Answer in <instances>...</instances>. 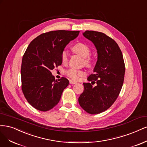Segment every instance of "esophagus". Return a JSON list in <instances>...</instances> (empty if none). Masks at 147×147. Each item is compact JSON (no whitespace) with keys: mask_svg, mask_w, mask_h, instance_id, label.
I'll use <instances>...</instances> for the list:
<instances>
[{"mask_svg":"<svg viewBox=\"0 0 147 147\" xmlns=\"http://www.w3.org/2000/svg\"><path fill=\"white\" fill-rule=\"evenodd\" d=\"M69 83H70L71 84H77L76 82L74 81V80H69Z\"/></svg>","mask_w":147,"mask_h":147,"instance_id":"obj_1","label":"esophagus"}]
</instances>
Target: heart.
<instances>
[{"instance_id": "obj_1", "label": "heart", "mask_w": 147, "mask_h": 147, "mask_svg": "<svg viewBox=\"0 0 147 147\" xmlns=\"http://www.w3.org/2000/svg\"><path fill=\"white\" fill-rule=\"evenodd\" d=\"M72 50L74 53L78 54V55L84 58V63L87 67H91L94 61V57L92 55H90V48L86 44L82 42H78L76 43L72 47ZM68 52L66 50H63L61 54V60L63 63H67L68 61ZM65 74L68 77L73 79H78L80 77H82L86 75L82 70H78L75 68H70L65 71Z\"/></svg>"}]
</instances>
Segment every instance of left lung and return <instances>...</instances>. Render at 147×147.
Segmentation results:
<instances>
[{"label": "left lung", "mask_w": 147, "mask_h": 147, "mask_svg": "<svg viewBox=\"0 0 147 147\" xmlns=\"http://www.w3.org/2000/svg\"><path fill=\"white\" fill-rule=\"evenodd\" d=\"M83 35L93 42L97 50L94 73L87 79L96 86L84 83V90L78 101L85 111L98 114L108 109L119 95L125 77V62L119 46L111 37L92 30H86Z\"/></svg>", "instance_id": "1"}]
</instances>
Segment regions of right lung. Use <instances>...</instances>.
I'll list each match as a JSON object with an SVG mask.
<instances>
[{"label":"right lung","mask_w":147,"mask_h":147,"mask_svg":"<svg viewBox=\"0 0 147 147\" xmlns=\"http://www.w3.org/2000/svg\"><path fill=\"white\" fill-rule=\"evenodd\" d=\"M79 31L54 30L33 40L22 57L21 88L27 101L36 109L46 112L59 102L69 80H55L51 71L61 65V54Z\"/></svg>","instance_id":"1"}]
</instances>
